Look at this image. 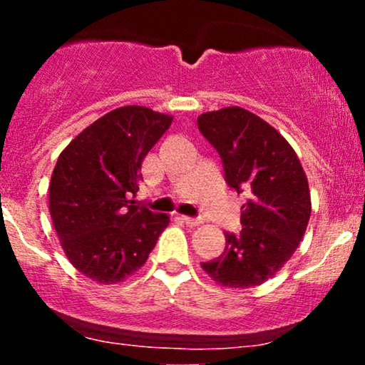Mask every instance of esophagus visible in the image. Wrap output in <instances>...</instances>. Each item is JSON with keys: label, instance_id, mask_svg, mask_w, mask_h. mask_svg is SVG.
I'll use <instances>...</instances> for the list:
<instances>
[{"label": "esophagus", "instance_id": "34e87169", "mask_svg": "<svg viewBox=\"0 0 365 365\" xmlns=\"http://www.w3.org/2000/svg\"><path fill=\"white\" fill-rule=\"evenodd\" d=\"M183 223H185L187 226H190V228H195V226H199L202 221L197 220V217H188V216H182Z\"/></svg>", "mask_w": 365, "mask_h": 365}]
</instances>
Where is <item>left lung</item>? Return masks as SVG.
Wrapping results in <instances>:
<instances>
[{
	"mask_svg": "<svg viewBox=\"0 0 365 365\" xmlns=\"http://www.w3.org/2000/svg\"><path fill=\"white\" fill-rule=\"evenodd\" d=\"M197 125L223 159L228 185L238 194L250 192L242 206V232L225 233V252L200 266L221 287H257L302 242L312 209L307 177L282 133L244 108L202 113Z\"/></svg>",
	"mask_w": 365,
	"mask_h": 365,
	"instance_id": "left-lung-1",
	"label": "left lung"
}]
</instances>
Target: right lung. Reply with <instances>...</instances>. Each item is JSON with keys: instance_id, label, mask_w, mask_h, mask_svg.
<instances>
[{"instance_id": "1", "label": "right lung", "mask_w": 365, "mask_h": 365, "mask_svg": "<svg viewBox=\"0 0 365 365\" xmlns=\"http://www.w3.org/2000/svg\"><path fill=\"white\" fill-rule=\"evenodd\" d=\"M173 116L116 108L61 150L49 182V212L66 259L92 282H123L148 261L170 216L133 200L144 158Z\"/></svg>"}]
</instances>
